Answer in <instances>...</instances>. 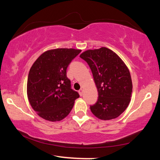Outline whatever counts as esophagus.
<instances>
[{
	"mask_svg": "<svg viewBox=\"0 0 160 160\" xmlns=\"http://www.w3.org/2000/svg\"><path fill=\"white\" fill-rule=\"evenodd\" d=\"M79 92L80 96H82V94H83V90H82V89H80V90H79V92Z\"/></svg>",
	"mask_w": 160,
	"mask_h": 160,
	"instance_id": "esophagus-1",
	"label": "esophagus"
}]
</instances>
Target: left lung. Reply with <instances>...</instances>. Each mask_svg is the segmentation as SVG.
Returning a JSON list of instances; mask_svg holds the SVG:
<instances>
[{
	"instance_id": "8db88e82",
	"label": "left lung",
	"mask_w": 160,
	"mask_h": 160,
	"mask_svg": "<svg viewBox=\"0 0 160 160\" xmlns=\"http://www.w3.org/2000/svg\"><path fill=\"white\" fill-rule=\"evenodd\" d=\"M80 57L92 72L98 91V100L90 110L101 120H112L128 107L132 90L130 71L121 58L109 48L84 51Z\"/></svg>"
}]
</instances>
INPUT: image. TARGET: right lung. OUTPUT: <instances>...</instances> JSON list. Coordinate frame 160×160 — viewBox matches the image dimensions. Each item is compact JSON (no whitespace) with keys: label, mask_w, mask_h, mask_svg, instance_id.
I'll list each match as a JSON object with an SVG mask.
<instances>
[{"label":"right lung","mask_w":160,"mask_h":160,"mask_svg":"<svg viewBox=\"0 0 160 160\" xmlns=\"http://www.w3.org/2000/svg\"><path fill=\"white\" fill-rule=\"evenodd\" d=\"M81 52L75 48L45 51L29 70L27 92L29 104L40 117L49 121L66 118L80 97L71 89L66 70Z\"/></svg>","instance_id":"right-lung-1"}]
</instances>
